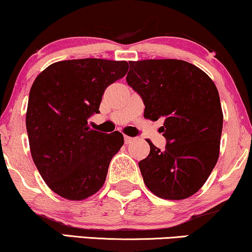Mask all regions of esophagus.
I'll use <instances>...</instances> for the list:
<instances>
[{
	"mask_svg": "<svg viewBox=\"0 0 252 252\" xmlns=\"http://www.w3.org/2000/svg\"><path fill=\"white\" fill-rule=\"evenodd\" d=\"M124 140H125V143H126V145H129V143H132V142L135 141V139H134V138H130V136H128V135H125V136H124Z\"/></svg>",
	"mask_w": 252,
	"mask_h": 252,
	"instance_id": "1",
	"label": "esophagus"
}]
</instances>
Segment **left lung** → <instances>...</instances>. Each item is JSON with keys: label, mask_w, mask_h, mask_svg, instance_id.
I'll return each instance as SVG.
<instances>
[{"label": "left lung", "mask_w": 252, "mask_h": 252, "mask_svg": "<svg viewBox=\"0 0 252 252\" xmlns=\"http://www.w3.org/2000/svg\"><path fill=\"white\" fill-rule=\"evenodd\" d=\"M126 81L141 96L145 118H164V150L152 142L139 162L143 182L162 199L182 200L201 189L220 154L223 124L220 97L211 77L176 59L130 61Z\"/></svg>", "instance_id": "8db88e82"}]
</instances>
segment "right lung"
I'll list each match as a JSON object with an SVG mask.
<instances>
[{"label":"right lung","instance_id":"obj_1","mask_svg":"<svg viewBox=\"0 0 252 252\" xmlns=\"http://www.w3.org/2000/svg\"><path fill=\"white\" fill-rule=\"evenodd\" d=\"M126 61L78 59L52 63L35 77L26 129L32 158L48 188L68 200H83L104 185L123 134L90 129L104 91L124 77Z\"/></svg>","mask_w":252,"mask_h":252}]
</instances>
